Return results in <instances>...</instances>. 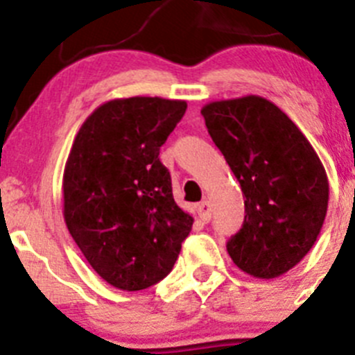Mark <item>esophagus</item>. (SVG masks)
<instances>
[{
	"label": "esophagus",
	"mask_w": 355,
	"mask_h": 355,
	"mask_svg": "<svg viewBox=\"0 0 355 355\" xmlns=\"http://www.w3.org/2000/svg\"><path fill=\"white\" fill-rule=\"evenodd\" d=\"M198 213H199V218L204 221V223H207V221L211 220V204L207 202V200H202V202L198 204Z\"/></svg>",
	"instance_id": "esophagus-1"
}]
</instances>
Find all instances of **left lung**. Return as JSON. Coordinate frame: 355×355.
<instances>
[{
  "instance_id": "8db88e82",
  "label": "left lung",
  "mask_w": 355,
  "mask_h": 355,
  "mask_svg": "<svg viewBox=\"0 0 355 355\" xmlns=\"http://www.w3.org/2000/svg\"><path fill=\"white\" fill-rule=\"evenodd\" d=\"M200 113L245 198L228 254L250 277H282L323 227L330 194L323 163L299 127L261 96L213 101Z\"/></svg>"
}]
</instances>
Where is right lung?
Returning <instances> with one entry per match:
<instances>
[{"label":"right lung","instance_id":"1","mask_svg":"<svg viewBox=\"0 0 355 355\" xmlns=\"http://www.w3.org/2000/svg\"><path fill=\"white\" fill-rule=\"evenodd\" d=\"M187 110L180 99H111L82 123L63 171V216L92 270L127 292L173 268L194 218L177 206L159 148Z\"/></svg>","mask_w":355,"mask_h":355}]
</instances>
